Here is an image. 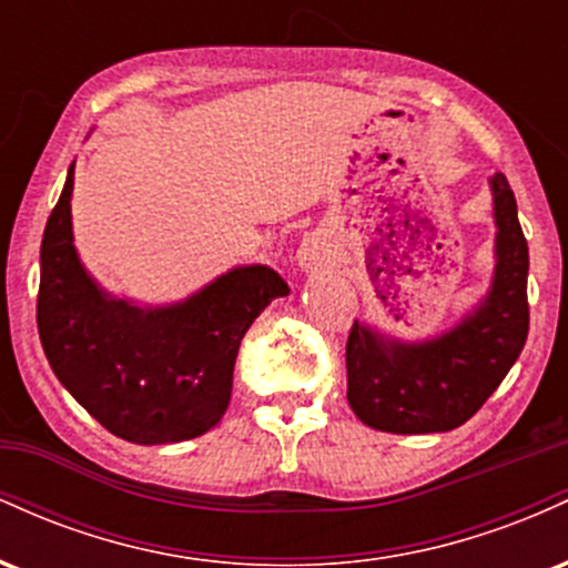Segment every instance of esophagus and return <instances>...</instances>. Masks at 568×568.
Masks as SVG:
<instances>
[{
    "instance_id": "obj_1",
    "label": "esophagus",
    "mask_w": 568,
    "mask_h": 568,
    "mask_svg": "<svg viewBox=\"0 0 568 568\" xmlns=\"http://www.w3.org/2000/svg\"><path fill=\"white\" fill-rule=\"evenodd\" d=\"M298 266H302L304 272H321L334 262V245H331V240L325 237L323 232H312L306 234L302 240V245H298Z\"/></svg>"
}]
</instances>
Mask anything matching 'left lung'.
<instances>
[{"label": "left lung", "mask_w": 568, "mask_h": 568, "mask_svg": "<svg viewBox=\"0 0 568 568\" xmlns=\"http://www.w3.org/2000/svg\"><path fill=\"white\" fill-rule=\"evenodd\" d=\"M497 266L470 315L427 342H397L352 323L347 400L363 425L395 435L448 433L491 397L529 336V245L507 179H491Z\"/></svg>", "instance_id": "left-lung-1"}]
</instances>
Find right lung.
<instances>
[{"instance_id":"obj_1","label":"right lung","mask_w":568,"mask_h":568,"mask_svg":"<svg viewBox=\"0 0 568 568\" xmlns=\"http://www.w3.org/2000/svg\"><path fill=\"white\" fill-rule=\"evenodd\" d=\"M74 162L39 251L37 328L58 382L116 438L181 443L216 427L232 397L240 342L288 283L234 266L171 306H135L88 275L71 232Z\"/></svg>"}]
</instances>
